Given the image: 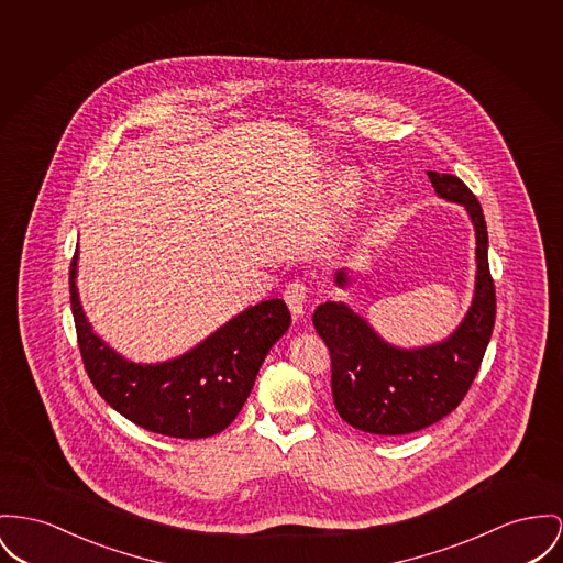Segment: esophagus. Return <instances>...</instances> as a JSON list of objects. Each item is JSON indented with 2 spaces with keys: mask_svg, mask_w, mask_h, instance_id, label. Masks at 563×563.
Returning a JSON list of instances; mask_svg holds the SVG:
<instances>
[{
  "mask_svg": "<svg viewBox=\"0 0 563 563\" xmlns=\"http://www.w3.org/2000/svg\"><path fill=\"white\" fill-rule=\"evenodd\" d=\"M284 300L288 302L290 311L295 318H299L305 313V307H307V288L302 282H292L286 286L284 290Z\"/></svg>",
  "mask_w": 563,
  "mask_h": 563,
  "instance_id": "34e87169",
  "label": "esophagus"
}]
</instances>
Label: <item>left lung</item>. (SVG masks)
<instances>
[{
	"label": "left lung",
	"instance_id": "left-lung-1",
	"mask_svg": "<svg viewBox=\"0 0 563 563\" xmlns=\"http://www.w3.org/2000/svg\"><path fill=\"white\" fill-rule=\"evenodd\" d=\"M435 194L461 205L476 232V282L467 313L449 338L418 347L388 343L343 300L313 311V327L331 350L333 399L339 416L375 435H406L449 416L481 369L495 324V286L488 271V234L483 207L452 175L427 173ZM335 284H352L341 266Z\"/></svg>",
	"mask_w": 563,
	"mask_h": 563
}]
</instances>
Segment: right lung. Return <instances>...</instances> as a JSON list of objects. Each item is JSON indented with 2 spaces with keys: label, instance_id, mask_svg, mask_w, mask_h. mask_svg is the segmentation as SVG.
Segmentation results:
<instances>
[{
  "label": "right lung",
  "instance_id": "right-lung-1",
  "mask_svg": "<svg viewBox=\"0 0 563 563\" xmlns=\"http://www.w3.org/2000/svg\"><path fill=\"white\" fill-rule=\"evenodd\" d=\"M76 273L78 250L70 264V302L89 379L113 410L168 438L198 440L224 431L247 401L268 350L292 322L284 300H261L175 358L134 363L89 324Z\"/></svg>",
  "mask_w": 563,
  "mask_h": 563
}]
</instances>
